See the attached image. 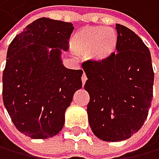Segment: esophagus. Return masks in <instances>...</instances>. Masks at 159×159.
I'll return each mask as SVG.
<instances>
[{
  "label": "esophagus",
  "instance_id": "34e87169",
  "mask_svg": "<svg viewBox=\"0 0 159 159\" xmlns=\"http://www.w3.org/2000/svg\"><path fill=\"white\" fill-rule=\"evenodd\" d=\"M82 84L84 85L85 84V82L87 81V76H86V74H85V73H83V75H82Z\"/></svg>",
  "mask_w": 159,
  "mask_h": 159
}]
</instances>
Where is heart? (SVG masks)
Listing matches in <instances>:
<instances>
[{
	"label": "heart",
	"instance_id": "obj_1",
	"mask_svg": "<svg viewBox=\"0 0 159 159\" xmlns=\"http://www.w3.org/2000/svg\"><path fill=\"white\" fill-rule=\"evenodd\" d=\"M118 45V34L107 26L84 27L72 38V46L81 55H88L91 60L102 63L111 58Z\"/></svg>",
	"mask_w": 159,
	"mask_h": 159
}]
</instances>
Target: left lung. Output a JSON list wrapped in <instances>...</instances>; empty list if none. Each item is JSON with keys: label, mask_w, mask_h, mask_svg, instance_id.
Listing matches in <instances>:
<instances>
[{"label": "left lung", "mask_w": 159, "mask_h": 159, "mask_svg": "<svg viewBox=\"0 0 159 159\" xmlns=\"http://www.w3.org/2000/svg\"><path fill=\"white\" fill-rule=\"evenodd\" d=\"M117 53L109 60L82 64L90 95L89 124L107 142L129 139L142 128L152 101L154 73L148 48L129 28L116 24Z\"/></svg>", "instance_id": "left-lung-1"}]
</instances>
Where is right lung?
<instances>
[{"instance_id":"1","label":"right lung","mask_w":159,"mask_h":159,"mask_svg":"<svg viewBox=\"0 0 159 159\" xmlns=\"http://www.w3.org/2000/svg\"><path fill=\"white\" fill-rule=\"evenodd\" d=\"M74 29L70 22L42 17L27 25L8 46L2 73V102L14 126L32 139L60 132L83 70L62 64Z\"/></svg>"}]
</instances>
